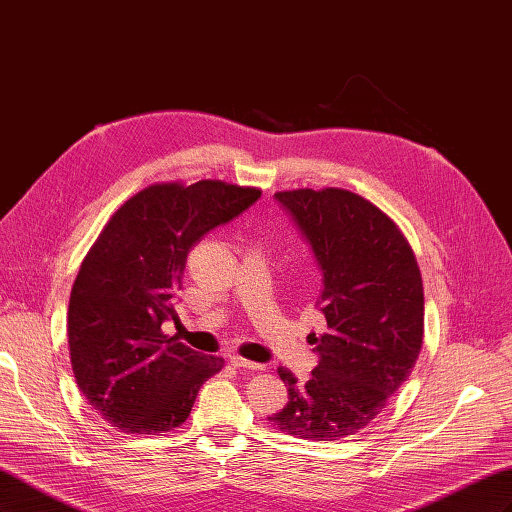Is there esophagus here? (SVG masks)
Instances as JSON below:
<instances>
[{
  "label": "esophagus",
  "instance_id": "esophagus-1",
  "mask_svg": "<svg viewBox=\"0 0 512 512\" xmlns=\"http://www.w3.org/2000/svg\"><path fill=\"white\" fill-rule=\"evenodd\" d=\"M230 365L232 367H239V369H262V365H258L254 361H247V359H243V356H239V354H232L230 356Z\"/></svg>",
  "mask_w": 512,
  "mask_h": 512
}]
</instances>
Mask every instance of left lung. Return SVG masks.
<instances>
[{
  "mask_svg": "<svg viewBox=\"0 0 512 512\" xmlns=\"http://www.w3.org/2000/svg\"><path fill=\"white\" fill-rule=\"evenodd\" d=\"M275 198L297 222L322 271L312 333L320 361L307 382L288 369V404L267 421L303 440H342L365 429L412 374L425 331L421 269L399 226L363 196L288 190Z\"/></svg>",
  "mask_w": 512,
  "mask_h": 512,
  "instance_id": "obj_1",
  "label": "left lung"
}]
</instances>
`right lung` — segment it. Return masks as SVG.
Listing matches in <instances>:
<instances>
[{
  "label": "right lung",
  "mask_w": 512,
  "mask_h": 512,
  "mask_svg": "<svg viewBox=\"0 0 512 512\" xmlns=\"http://www.w3.org/2000/svg\"><path fill=\"white\" fill-rule=\"evenodd\" d=\"M260 194L220 179L153 183L91 245L70 292L68 346L76 384L113 427L151 436L179 427L224 367L164 335L162 322L177 316L173 297L192 247Z\"/></svg>",
  "instance_id": "1"
}]
</instances>
